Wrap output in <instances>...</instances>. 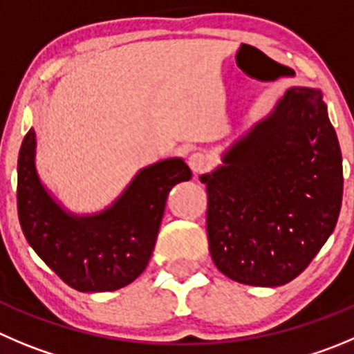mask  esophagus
<instances>
[{"label": "esophagus", "instance_id": "34e87169", "mask_svg": "<svg viewBox=\"0 0 354 354\" xmlns=\"http://www.w3.org/2000/svg\"><path fill=\"white\" fill-rule=\"evenodd\" d=\"M187 163H189L193 174H201V171H205L210 167V158L203 153H193L189 160H187Z\"/></svg>", "mask_w": 354, "mask_h": 354}]
</instances>
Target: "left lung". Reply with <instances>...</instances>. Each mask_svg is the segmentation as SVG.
Wrapping results in <instances>:
<instances>
[{
	"mask_svg": "<svg viewBox=\"0 0 354 354\" xmlns=\"http://www.w3.org/2000/svg\"><path fill=\"white\" fill-rule=\"evenodd\" d=\"M200 180L218 271L254 287L294 280L328 240L342 203V154L322 92L288 88Z\"/></svg>",
	"mask_w": 354,
	"mask_h": 354,
	"instance_id": "obj_1",
	"label": "left lung"
}]
</instances>
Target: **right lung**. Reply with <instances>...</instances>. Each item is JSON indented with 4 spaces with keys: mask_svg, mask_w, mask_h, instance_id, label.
<instances>
[{
    "mask_svg": "<svg viewBox=\"0 0 354 354\" xmlns=\"http://www.w3.org/2000/svg\"><path fill=\"white\" fill-rule=\"evenodd\" d=\"M191 175L183 158H167L140 168L104 210L74 214L39 179L31 129L17 161L20 227L32 250L69 287L118 290L142 274L156 245L168 193Z\"/></svg>",
    "mask_w": 354,
    "mask_h": 354,
    "instance_id": "1",
    "label": "right lung"
}]
</instances>
